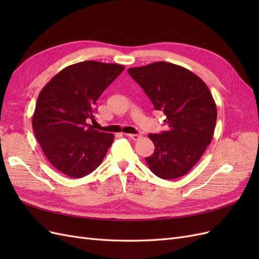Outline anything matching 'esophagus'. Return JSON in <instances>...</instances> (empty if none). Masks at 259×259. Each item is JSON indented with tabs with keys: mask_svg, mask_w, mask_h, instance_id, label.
I'll return each instance as SVG.
<instances>
[{
	"mask_svg": "<svg viewBox=\"0 0 259 259\" xmlns=\"http://www.w3.org/2000/svg\"><path fill=\"white\" fill-rule=\"evenodd\" d=\"M127 137L133 139V140H138V139L142 138V135H140V134H127Z\"/></svg>",
	"mask_w": 259,
	"mask_h": 259,
	"instance_id": "esophagus-1",
	"label": "esophagus"
}]
</instances>
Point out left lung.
Wrapping results in <instances>:
<instances>
[{
    "instance_id": "8db88e82",
    "label": "left lung",
    "mask_w": 259,
    "mask_h": 259,
    "mask_svg": "<svg viewBox=\"0 0 259 259\" xmlns=\"http://www.w3.org/2000/svg\"><path fill=\"white\" fill-rule=\"evenodd\" d=\"M127 71L142 86L154 110L166 115L167 131L149 134L155 149L145 159L148 167L162 179L186 175L214 135L217 109L209 89L190 70L166 61Z\"/></svg>"
}]
</instances>
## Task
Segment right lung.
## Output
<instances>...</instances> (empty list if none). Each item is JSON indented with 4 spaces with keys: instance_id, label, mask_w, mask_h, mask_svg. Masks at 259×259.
<instances>
[{
    "instance_id": "add662e5",
    "label": "right lung",
    "mask_w": 259,
    "mask_h": 259,
    "mask_svg": "<svg viewBox=\"0 0 259 259\" xmlns=\"http://www.w3.org/2000/svg\"><path fill=\"white\" fill-rule=\"evenodd\" d=\"M86 60L62 69L38 94L32 116L35 137L52 165L69 177L91 174L103 162L113 134L88 124L103 92L123 70Z\"/></svg>"
}]
</instances>
